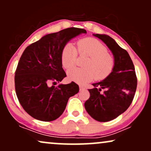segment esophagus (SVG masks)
I'll return each mask as SVG.
<instances>
[{
	"mask_svg": "<svg viewBox=\"0 0 151 151\" xmlns=\"http://www.w3.org/2000/svg\"><path fill=\"white\" fill-rule=\"evenodd\" d=\"M84 89H85V88H84V86H79V90H80V91H82V90H84Z\"/></svg>",
	"mask_w": 151,
	"mask_h": 151,
	"instance_id": "1",
	"label": "esophagus"
}]
</instances>
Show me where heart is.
Masks as SVG:
<instances>
[{"label": "heart", "mask_w": 151, "mask_h": 151, "mask_svg": "<svg viewBox=\"0 0 151 151\" xmlns=\"http://www.w3.org/2000/svg\"><path fill=\"white\" fill-rule=\"evenodd\" d=\"M77 52L80 56H87L84 62V69L73 68L67 72L70 81L80 84L89 82L93 79L103 80L111 74L115 61L104 45L94 38L81 39L77 42V50L72 43H67L62 51L61 60L65 69H70L75 65Z\"/></svg>", "instance_id": "b5f03b06"}]
</instances>
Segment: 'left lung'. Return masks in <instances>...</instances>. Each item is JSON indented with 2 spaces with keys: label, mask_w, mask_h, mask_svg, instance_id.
Here are the masks:
<instances>
[{
  "label": "left lung",
  "mask_w": 151,
  "mask_h": 151,
  "mask_svg": "<svg viewBox=\"0 0 151 151\" xmlns=\"http://www.w3.org/2000/svg\"><path fill=\"white\" fill-rule=\"evenodd\" d=\"M111 51L115 65L111 74L103 81L94 83L89 89L90 97L84 103L87 113L95 120L106 122L121 115L132 103L137 87L133 63L126 50L106 35L93 34ZM105 88L104 93H100Z\"/></svg>",
  "instance_id": "8db88e82"
}]
</instances>
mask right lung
Segmentation results:
<instances>
[{
    "mask_svg": "<svg viewBox=\"0 0 151 151\" xmlns=\"http://www.w3.org/2000/svg\"><path fill=\"white\" fill-rule=\"evenodd\" d=\"M84 29L69 27L43 36L24 50L15 74L17 97L24 110L34 119L52 121L62 115L71 96L79 92V86L72 82L50 86L66 76L62 68V51L72 38Z\"/></svg>",
    "mask_w": 151,
    "mask_h": 151,
    "instance_id": "obj_1",
    "label": "right lung"
}]
</instances>
